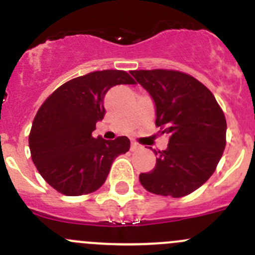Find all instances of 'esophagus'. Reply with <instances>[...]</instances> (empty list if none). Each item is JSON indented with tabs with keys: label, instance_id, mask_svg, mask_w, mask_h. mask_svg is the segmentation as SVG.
I'll return each instance as SVG.
<instances>
[{
	"label": "esophagus",
	"instance_id": "34e87169",
	"mask_svg": "<svg viewBox=\"0 0 255 255\" xmlns=\"http://www.w3.org/2000/svg\"><path fill=\"white\" fill-rule=\"evenodd\" d=\"M140 148H142V145H140V144H138V143H135V142L130 143V150H132V151L138 150V149H140Z\"/></svg>",
	"mask_w": 255,
	"mask_h": 255
}]
</instances>
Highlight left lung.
<instances>
[{"label":"left lung","instance_id":"1","mask_svg":"<svg viewBox=\"0 0 255 255\" xmlns=\"http://www.w3.org/2000/svg\"><path fill=\"white\" fill-rule=\"evenodd\" d=\"M155 105V126L169 135L165 150H154L155 166L139 181L155 195L182 197L210 179L226 146L225 115L212 92L175 70L130 71Z\"/></svg>","mask_w":255,"mask_h":255}]
</instances>
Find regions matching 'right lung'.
Segmentation results:
<instances>
[{"label": "right lung", "instance_id": "right-lung-1", "mask_svg": "<svg viewBox=\"0 0 255 255\" xmlns=\"http://www.w3.org/2000/svg\"><path fill=\"white\" fill-rule=\"evenodd\" d=\"M126 84H135L126 71H94L61 85L38 110L29 133L30 155L43 179L60 194L96 191L113 160L129 150L125 135L115 140L92 135L106 113L105 95Z\"/></svg>", "mask_w": 255, "mask_h": 255}]
</instances>
